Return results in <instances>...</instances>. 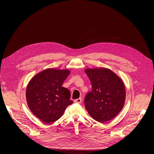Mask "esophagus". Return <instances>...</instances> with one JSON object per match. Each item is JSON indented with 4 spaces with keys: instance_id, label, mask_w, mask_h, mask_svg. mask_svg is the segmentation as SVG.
Listing matches in <instances>:
<instances>
[{
    "instance_id": "esophagus-1",
    "label": "esophagus",
    "mask_w": 154,
    "mask_h": 154,
    "mask_svg": "<svg viewBox=\"0 0 154 154\" xmlns=\"http://www.w3.org/2000/svg\"><path fill=\"white\" fill-rule=\"evenodd\" d=\"M81 102H82V99H81V98H79V99H77L74 100V102H75V103H81Z\"/></svg>"
}]
</instances>
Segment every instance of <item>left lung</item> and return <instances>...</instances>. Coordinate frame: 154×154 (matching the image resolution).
<instances>
[{"label": "left lung", "mask_w": 154, "mask_h": 154, "mask_svg": "<svg viewBox=\"0 0 154 154\" xmlns=\"http://www.w3.org/2000/svg\"><path fill=\"white\" fill-rule=\"evenodd\" d=\"M92 91L84 99L86 110L96 121L104 123L116 117L125 100L124 84L114 72L107 68L86 69Z\"/></svg>", "instance_id": "left-lung-1"}]
</instances>
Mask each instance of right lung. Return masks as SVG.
Here are the masks:
<instances>
[{"label":"right lung","mask_w":154,"mask_h":154,"mask_svg":"<svg viewBox=\"0 0 154 154\" xmlns=\"http://www.w3.org/2000/svg\"><path fill=\"white\" fill-rule=\"evenodd\" d=\"M70 74L67 69H47L31 79L26 88V99L31 112L45 124L55 122L73 103L70 92L62 87Z\"/></svg>","instance_id":"obj_1"}]
</instances>
